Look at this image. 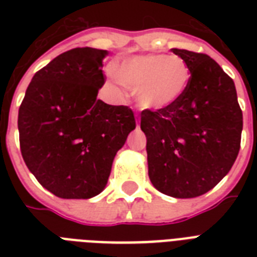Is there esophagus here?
Masks as SVG:
<instances>
[{"mask_svg": "<svg viewBox=\"0 0 257 257\" xmlns=\"http://www.w3.org/2000/svg\"><path fill=\"white\" fill-rule=\"evenodd\" d=\"M136 124H137V126H139V124H140V120H137V121H136Z\"/></svg>", "mask_w": 257, "mask_h": 257, "instance_id": "esophagus-1", "label": "esophagus"}]
</instances>
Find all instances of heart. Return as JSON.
<instances>
[{
  "label": "heart",
  "mask_w": 257,
  "mask_h": 257,
  "mask_svg": "<svg viewBox=\"0 0 257 257\" xmlns=\"http://www.w3.org/2000/svg\"><path fill=\"white\" fill-rule=\"evenodd\" d=\"M113 77L136 92L137 102L144 109L168 108L187 92L191 72L179 56L148 54L122 62Z\"/></svg>",
  "instance_id": "obj_1"
}]
</instances>
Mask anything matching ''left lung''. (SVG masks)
<instances>
[{
  "mask_svg": "<svg viewBox=\"0 0 257 257\" xmlns=\"http://www.w3.org/2000/svg\"><path fill=\"white\" fill-rule=\"evenodd\" d=\"M172 52L187 62L191 81L177 102L144 109L148 173L161 193L191 199L220 183L239 155L243 112L236 88L221 66L204 53Z\"/></svg>",
  "mask_w": 257,
  "mask_h": 257,
  "instance_id": "1",
  "label": "left lung"
}]
</instances>
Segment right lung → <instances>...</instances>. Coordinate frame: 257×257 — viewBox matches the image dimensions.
Masks as SVG:
<instances>
[{
    "label": "right lung",
    "instance_id": "right-lung-1",
    "mask_svg": "<svg viewBox=\"0 0 257 257\" xmlns=\"http://www.w3.org/2000/svg\"><path fill=\"white\" fill-rule=\"evenodd\" d=\"M106 50L74 48L32 78L18 110L20 148L38 183L61 199H90L136 128L132 109L97 100Z\"/></svg>",
    "mask_w": 257,
    "mask_h": 257
}]
</instances>
